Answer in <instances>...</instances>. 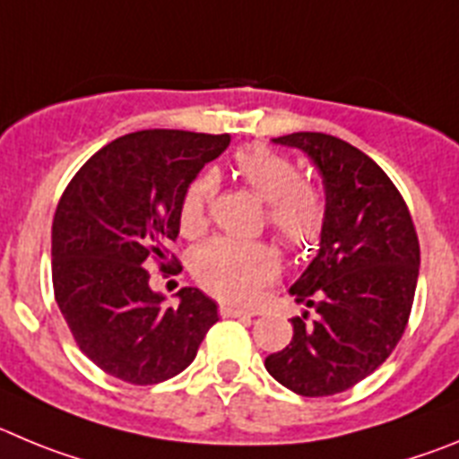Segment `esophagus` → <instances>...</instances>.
<instances>
[{"label":"esophagus","mask_w":459,"mask_h":459,"mask_svg":"<svg viewBox=\"0 0 459 459\" xmlns=\"http://www.w3.org/2000/svg\"><path fill=\"white\" fill-rule=\"evenodd\" d=\"M220 313L224 317H254L255 316L254 311H245V308H235V307H230V304H224V307L220 308Z\"/></svg>","instance_id":"obj_1"}]
</instances>
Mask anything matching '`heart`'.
Listing matches in <instances>:
<instances>
[{
    "mask_svg": "<svg viewBox=\"0 0 459 459\" xmlns=\"http://www.w3.org/2000/svg\"><path fill=\"white\" fill-rule=\"evenodd\" d=\"M238 176L258 199L265 201L270 229L292 251L317 242L325 226V201L313 185L304 183L292 160L265 146L245 148L235 155ZM220 178L205 171L189 183L180 201V229L201 235L208 226V205ZM192 272L201 286L233 304H251L260 288L279 274V255L267 242L214 238L194 251Z\"/></svg>",
    "mask_w": 459,
    "mask_h": 459,
    "instance_id": "obj_1",
    "label": "heart"
}]
</instances>
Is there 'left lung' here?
I'll return each mask as SVG.
<instances>
[{"label":"left lung","mask_w":459,"mask_h":459,"mask_svg":"<svg viewBox=\"0 0 459 459\" xmlns=\"http://www.w3.org/2000/svg\"><path fill=\"white\" fill-rule=\"evenodd\" d=\"M272 143L299 148L325 185L320 249L290 286L292 341L265 359L286 389L307 398L348 391L386 361L410 320L420 249L389 176L342 139L292 132Z\"/></svg>","instance_id":"obj_1"}]
</instances>
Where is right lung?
Segmentation results:
<instances>
[{"label": "right lung", "mask_w": 459, "mask_h": 459, "mask_svg": "<svg viewBox=\"0 0 459 459\" xmlns=\"http://www.w3.org/2000/svg\"><path fill=\"white\" fill-rule=\"evenodd\" d=\"M229 143L230 134L132 132L65 187L52 221L55 297L82 352L111 377L139 386L176 377L220 320L199 288L167 304L146 267L151 258L176 267L167 245L178 238L185 189Z\"/></svg>", "instance_id": "right-lung-1"}]
</instances>
